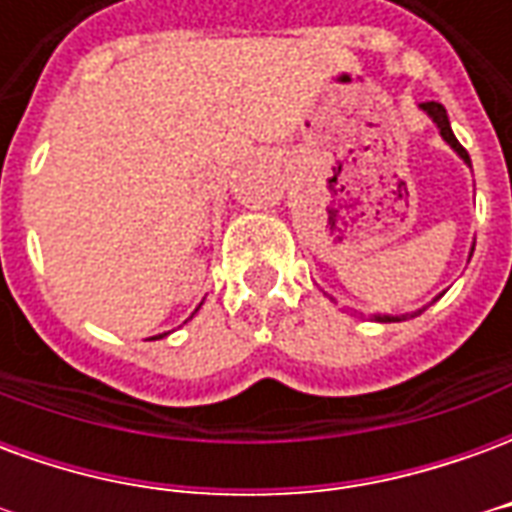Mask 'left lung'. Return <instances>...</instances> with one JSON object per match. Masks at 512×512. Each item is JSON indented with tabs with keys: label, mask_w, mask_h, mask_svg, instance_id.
Returning a JSON list of instances; mask_svg holds the SVG:
<instances>
[{
	"label": "left lung",
	"mask_w": 512,
	"mask_h": 512,
	"mask_svg": "<svg viewBox=\"0 0 512 512\" xmlns=\"http://www.w3.org/2000/svg\"><path fill=\"white\" fill-rule=\"evenodd\" d=\"M419 109H422V112H425V115H428L430 120L436 123V128H439L441 139H444V142H447V145H450L452 150L458 153V158H461L463 164H466V167H472V158H469V153L463 150L461 142H458V139H455V134H452L450 117H447V109H444V106H441V104H436V101H425V104H419ZM472 252H474V246H472ZM472 252H469V257H472ZM436 299H439V296H436ZM436 299H433V301H436ZM422 310H425V307H422ZM422 310L406 312V315H381V312H378V315H373V321H378V323L406 321V318H417V315H419V312H422Z\"/></svg>",
	"instance_id": "1"
}]
</instances>
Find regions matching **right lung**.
Here are the masks:
<instances>
[{"mask_svg": "<svg viewBox=\"0 0 512 512\" xmlns=\"http://www.w3.org/2000/svg\"><path fill=\"white\" fill-rule=\"evenodd\" d=\"M194 312H197V310H194ZM194 312H191V315H194ZM161 337H167V332H164V334H158V337H150V340H161Z\"/></svg>", "mask_w": 512, "mask_h": 512, "instance_id": "add662e5", "label": "right lung"}]
</instances>
